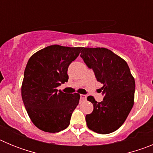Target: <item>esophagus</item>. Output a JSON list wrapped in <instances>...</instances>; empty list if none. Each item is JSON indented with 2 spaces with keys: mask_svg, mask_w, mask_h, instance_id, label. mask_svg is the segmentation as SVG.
Listing matches in <instances>:
<instances>
[{
  "mask_svg": "<svg viewBox=\"0 0 153 153\" xmlns=\"http://www.w3.org/2000/svg\"><path fill=\"white\" fill-rule=\"evenodd\" d=\"M80 98L82 100H84L86 99V95H84V94H80Z\"/></svg>",
  "mask_w": 153,
  "mask_h": 153,
  "instance_id": "1",
  "label": "esophagus"
}]
</instances>
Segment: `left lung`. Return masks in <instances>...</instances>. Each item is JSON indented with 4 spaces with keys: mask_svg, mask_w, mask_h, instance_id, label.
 Masks as SVG:
<instances>
[{
    "mask_svg": "<svg viewBox=\"0 0 153 153\" xmlns=\"http://www.w3.org/2000/svg\"><path fill=\"white\" fill-rule=\"evenodd\" d=\"M80 56L93 69L97 81L103 84L102 102H97L93 96L87 97L93 110L86 116V125L100 134L111 133L123 124L133 106L134 77L126 62L109 49L83 47Z\"/></svg>",
    "mask_w": 153,
    "mask_h": 153,
    "instance_id": "obj_1",
    "label": "left lung"
}]
</instances>
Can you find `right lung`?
Wrapping results in <instances>:
<instances>
[{
  "label": "right lung",
  "mask_w": 153,
  "mask_h": 153,
  "mask_svg": "<svg viewBox=\"0 0 153 153\" xmlns=\"http://www.w3.org/2000/svg\"><path fill=\"white\" fill-rule=\"evenodd\" d=\"M83 48L55 44L30 57L24 70L21 97L30 119L40 130L55 133L70 125L80 95L65 93L56 87L68 81L69 65Z\"/></svg>",
  "instance_id": "obj_1"
}]
</instances>
